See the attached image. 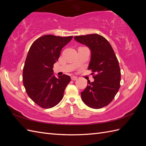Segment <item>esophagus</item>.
I'll return each instance as SVG.
<instances>
[{"label":"esophagus","mask_w":146,"mask_h":146,"mask_svg":"<svg viewBox=\"0 0 146 146\" xmlns=\"http://www.w3.org/2000/svg\"><path fill=\"white\" fill-rule=\"evenodd\" d=\"M71 80H77V77H76V76H72L71 77Z\"/></svg>","instance_id":"1"}]
</instances>
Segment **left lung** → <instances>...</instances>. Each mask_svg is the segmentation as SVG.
<instances>
[{"label":"left lung","mask_w":146,"mask_h":146,"mask_svg":"<svg viewBox=\"0 0 146 146\" xmlns=\"http://www.w3.org/2000/svg\"><path fill=\"white\" fill-rule=\"evenodd\" d=\"M74 39L90 48L91 54L88 70H92V74H95L94 81H88L81 92L82 100L92 108H103L113 100L121 86V70L117 57L109 42L100 35H81Z\"/></svg>","instance_id":"obj_1"}]
</instances>
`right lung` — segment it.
<instances>
[{"mask_svg": "<svg viewBox=\"0 0 146 146\" xmlns=\"http://www.w3.org/2000/svg\"><path fill=\"white\" fill-rule=\"evenodd\" d=\"M68 37L44 35L31 46L23 68V84L34 102L42 108L55 107L62 100L70 77L54 75V64L60 57L62 48L71 40Z\"/></svg>", "mask_w": 146, "mask_h": 146, "instance_id": "add662e5", "label": "right lung"}]
</instances>
